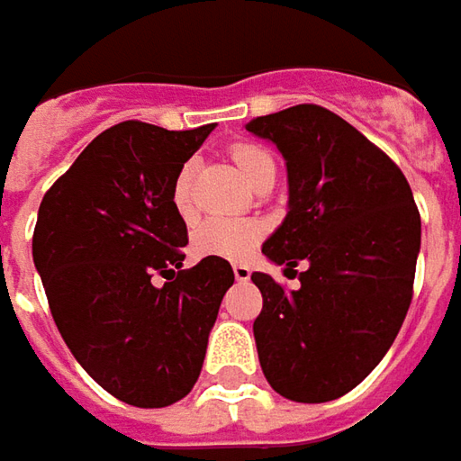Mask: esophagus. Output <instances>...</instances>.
Listing matches in <instances>:
<instances>
[{"mask_svg":"<svg viewBox=\"0 0 461 461\" xmlns=\"http://www.w3.org/2000/svg\"><path fill=\"white\" fill-rule=\"evenodd\" d=\"M231 270H234V278L240 280V283H242V280H249V276H252V270H249L247 265H234Z\"/></svg>","mask_w":461,"mask_h":461,"instance_id":"1","label":"esophagus"}]
</instances>
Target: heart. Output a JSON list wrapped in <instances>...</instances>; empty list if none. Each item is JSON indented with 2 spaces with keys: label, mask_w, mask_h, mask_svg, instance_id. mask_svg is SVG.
Returning a JSON list of instances; mask_svg holds the SVG:
<instances>
[{
  "label": "heart",
  "mask_w": 461,
  "mask_h": 461,
  "mask_svg": "<svg viewBox=\"0 0 461 461\" xmlns=\"http://www.w3.org/2000/svg\"><path fill=\"white\" fill-rule=\"evenodd\" d=\"M234 166L245 176L249 185L262 178L265 173H276V163L267 152L255 145H237L231 150ZM173 206L183 219L194 216L191 201V166H185L173 181ZM262 227L252 219H230V216H212L194 231V249L203 258H221V260H245L247 255L260 242Z\"/></svg>",
  "instance_id": "b5f03b06"
}]
</instances>
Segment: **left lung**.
I'll use <instances>...</instances> for the list:
<instances>
[{
  "mask_svg": "<svg viewBox=\"0 0 461 461\" xmlns=\"http://www.w3.org/2000/svg\"><path fill=\"white\" fill-rule=\"evenodd\" d=\"M273 142L288 170V214L262 255L298 273L283 291L252 273L262 311L258 357L270 388L295 403H326L357 388L403 324L420 216L401 167L349 122L298 104L245 124ZM295 273V270H294Z\"/></svg>",
  "mask_w": 461,
  "mask_h": 461,
  "instance_id": "8db88e82",
  "label": "left lung"
}]
</instances>
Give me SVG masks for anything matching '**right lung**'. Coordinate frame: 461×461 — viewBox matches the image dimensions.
I'll use <instances>...</instances> for the list:
<instances>
[{"instance_id":"right-lung-1","label":"right lung","mask_w":461,"mask_h":461,"mask_svg":"<svg viewBox=\"0 0 461 461\" xmlns=\"http://www.w3.org/2000/svg\"><path fill=\"white\" fill-rule=\"evenodd\" d=\"M122 122L91 140L42 196L32 234L58 331L106 393L163 408L196 385L234 273L221 258L183 270L188 231L173 181L212 135ZM167 278L155 286L151 278Z\"/></svg>"}]
</instances>
